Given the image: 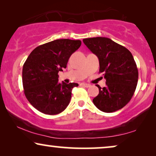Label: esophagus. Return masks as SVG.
Returning <instances> with one entry per match:
<instances>
[{
    "instance_id": "obj_1",
    "label": "esophagus",
    "mask_w": 156,
    "mask_h": 156,
    "mask_svg": "<svg viewBox=\"0 0 156 156\" xmlns=\"http://www.w3.org/2000/svg\"><path fill=\"white\" fill-rule=\"evenodd\" d=\"M81 85H82V87H87H87H89L91 86L90 84H87V83H82V84H81Z\"/></svg>"
}]
</instances>
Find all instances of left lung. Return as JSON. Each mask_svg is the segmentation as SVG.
<instances>
[{
  "mask_svg": "<svg viewBox=\"0 0 156 156\" xmlns=\"http://www.w3.org/2000/svg\"><path fill=\"white\" fill-rule=\"evenodd\" d=\"M83 42L99 61V72L106 80L105 87H99L93 103L101 112H116L125 106L137 86L138 72L131 52L107 37L86 38Z\"/></svg>",
  "mask_w": 156,
  "mask_h": 156,
  "instance_id": "left-lung-1",
  "label": "left lung"
}]
</instances>
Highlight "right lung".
<instances>
[{
    "mask_svg": "<svg viewBox=\"0 0 156 156\" xmlns=\"http://www.w3.org/2000/svg\"><path fill=\"white\" fill-rule=\"evenodd\" d=\"M80 40L59 39L32 51L23 67L25 97L39 112L58 114L69 105L72 90L77 83L58 82V72L67 67L69 57L81 46Z\"/></svg>",
    "mask_w": 156,
    "mask_h": 156,
    "instance_id": "1",
    "label": "right lung"
}]
</instances>
